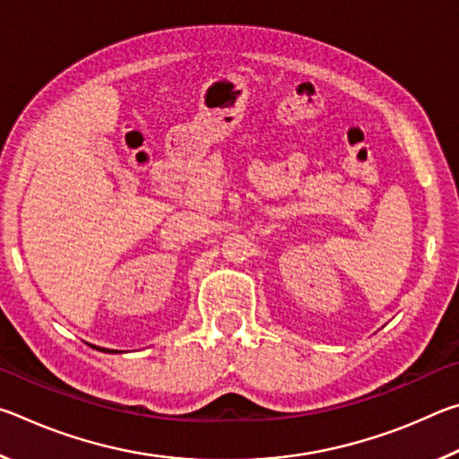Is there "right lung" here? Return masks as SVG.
<instances>
[{"label":"right lung","mask_w":459,"mask_h":459,"mask_svg":"<svg viewBox=\"0 0 459 459\" xmlns=\"http://www.w3.org/2000/svg\"><path fill=\"white\" fill-rule=\"evenodd\" d=\"M92 348H97L100 352H117V351H108V348H100V346H92Z\"/></svg>","instance_id":"right-lung-1"}]
</instances>
